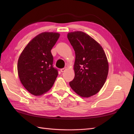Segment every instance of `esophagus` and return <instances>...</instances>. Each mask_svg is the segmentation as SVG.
Here are the masks:
<instances>
[{"mask_svg": "<svg viewBox=\"0 0 134 134\" xmlns=\"http://www.w3.org/2000/svg\"><path fill=\"white\" fill-rule=\"evenodd\" d=\"M67 69V67H64V68H63V69H62L61 70H60V71L62 72H64L65 71V70Z\"/></svg>", "mask_w": 134, "mask_h": 134, "instance_id": "esophagus-1", "label": "esophagus"}]
</instances>
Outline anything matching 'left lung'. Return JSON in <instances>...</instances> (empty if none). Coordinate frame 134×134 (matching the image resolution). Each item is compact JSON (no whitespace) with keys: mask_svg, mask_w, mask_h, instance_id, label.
<instances>
[{"mask_svg":"<svg viewBox=\"0 0 134 134\" xmlns=\"http://www.w3.org/2000/svg\"><path fill=\"white\" fill-rule=\"evenodd\" d=\"M67 38L75 53V76L70 85L82 97L97 93L104 86L108 74V63L103 48L83 32L69 33Z\"/></svg>","mask_w":134,"mask_h":134,"instance_id":"left-lung-1","label":"left lung"}]
</instances>
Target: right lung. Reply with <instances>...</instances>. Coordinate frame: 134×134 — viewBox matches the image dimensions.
Masks as SVG:
<instances>
[{
	"label": "right lung",
	"instance_id": "right-lung-1",
	"mask_svg": "<svg viewBox=\"0 0 134 134\" xmlns=\"http://www.w3.org/2000/svg\"><path fill=\"white\" fill-rule=\"evenodd\" d=\"M60 34L44 32L33 38L20 55L17 69L22 84L35 96L47 92L55 83L58 70L53 67L51 51Z\"/></svg>",
	"mask_w": 134,
	"mask_h": 134
}]
</instances>
